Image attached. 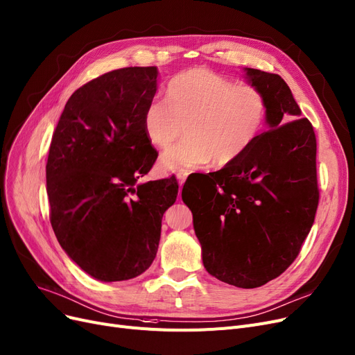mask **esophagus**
I'll return each instance as SVG.
<instances>
[{
	"label": "esophagus",
	"mask_w": 355,
	"mask_h": 355,
	"mask_svg": "<svg viewBox=\"0 0 355 355\" xmlns=\"http://www.w3.org/2000/svg\"><path fill=\"white\" fill-rule=\"evenodd\" d=\"M188 175H189V173L187 172V170H179V172L176 173V179H178V182H179V187H180V188H182L183 183H185Z\"/></svg>",
	"instance_id": "esophagus-1"
}]
</instances>
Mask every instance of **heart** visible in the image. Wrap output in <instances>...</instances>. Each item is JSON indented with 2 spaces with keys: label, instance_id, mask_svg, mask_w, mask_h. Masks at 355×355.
<instances>
[{
  "label": "heart",
  "instance_id": "obj_1",
  "mask_svg": "<svg viewBox=\"0 0 355 355\" xmlns=\"http://www.w3.org/2000/svg\"><path fill=\"white\" fill-rule=\"evenodd\" d=\"M266 122V101L250 86H236L207 68H192L170 80L167 101L155 97L143 115L150 143L164 148L183 132L187 138L167 148L160 168L227 166L257 143Z\"/></svg>",
  "mask_w": 355,
  "mask_h": 355
}]
</instances>
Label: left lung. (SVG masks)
Wrapping results in <instances>:
<instances>
[{
	"mask_svg": "<svg viewBox=\"0 0 355 355\" xmlns=\"http://www.w3.org/2000/svg\"><path fill=\"white\" fill-rule=\"evenodd\" d=\"M266 101V132L218 172L193 173L182 200L193 217L204 266L240 288H257L294 262L318 202L316 137L278 74L243 68Z\"/></svg>",
	"mask_w": 355,
	"mask_h": 355,
	"instance_id": "8db88e82",
	"label": "left lung"
}]
</instances>
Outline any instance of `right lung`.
Masks as SVG:
<instances>
[{
	"mask_svg": "<svg viewBox=\"0 0 355 355\" xmlns=\"http://www.w3.org/2000/svg\"><path fill=\"white\" fill-rule=\"evenodd\" d=\"M157 77V67H128L84 84L52 137L46 191L53 233L71 261L103 282L147 271L164 211L178 196L175 176L138 182L157 159L143 128Z\"/></svg>",
	"mask_w": 355,
	"mask_h": 355,
	"instance_id": "obj_1",
	"label": "right lung"
}]
</instances>
